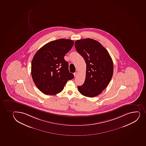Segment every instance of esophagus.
<instances>
[{
    "label": "esophagus",
    "instance_id": "1",
    "mask_svg": "<svg viewBox=\"0 0 146 146\" xmlns=\"http://www.w3.org/2000/svg\"><path fill=\"white\" fill-rule=\"evenodd\" d=\"M77 75H78V72H75L74 73V75L75 77H76V76H77Z\"/></svg>",
    "mask_w": 146,
    "mask_h": 146
}]
</instances>
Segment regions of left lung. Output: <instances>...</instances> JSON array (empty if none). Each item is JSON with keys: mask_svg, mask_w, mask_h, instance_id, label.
Here are the masks:
<instances>
[{"mask_svg": "<svg viewBox=\"0 0 146 146\" xmlns=\"http://www.w3.org/2000/svg\"><path fill=\"white\" fill-rule=\"evenodd\" d=\"M75 46L86 63L84 83L78 86V90L85 96H97L111 80L113 71L112 59L107 50L93 39L78 40L75 42Z\"/></svg>", "mask_w": 146, "mask_h": 146, "instance_id": "obj_1", "label": "left lung"}]
</instances>
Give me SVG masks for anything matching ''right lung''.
<instances>
[{"instance_id":"obj_1","label":"right lung","mask_w":146,"mask_h":146,"mask_svg":"<svg viewBox=\"0 0 146 146\" xmlns=\"http://www.w3.org/2000/svg\"><path fill=\"white\" fill-rule=\"evenodd\" d=\"M74 42L60 39L48 42L36 52L32 60L31 74L35 84L46 95H55L63 90L68 80L74 78L68 70L64 56Z\"/></svg>"}]
</instances>
